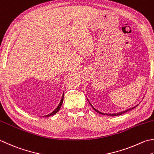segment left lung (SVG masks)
Returning <instances> with one entry per match:
<instances>
[{"mask_svg":"<svg viewBox=\"0 0 154 154\" xmlns=\"http://www.w3.org/2000/svg\"><path fill=\"white\" fill-rule=\"evenodd\" d=\"M87 100H88V99H87ZM88 101H89V100H88ZM89 103H90V105H91L93 109H94V110H95V111H97V113H100V114H102V115H107V116H120V115H122L123 113H125V112H127V111H130V110H131V109H134V108H135V107H137V105H135V106L130 108V109H128L125 110V111H121V112H119V113H101V112H100V111H97L96 109H95V108L93 107V105L91 104V103H90V102H89Z\"/></svg>","mask_w":154,"mask_h":154,"instance_id":"8db88e82","label":"left lung"}]
</instances>
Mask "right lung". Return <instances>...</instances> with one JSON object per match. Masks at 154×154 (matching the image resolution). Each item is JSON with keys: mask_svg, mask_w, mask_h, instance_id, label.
<instances>
[{"mask_svg": "<svg viewBox=\"0 0 154 154\" xmlns=\"http://www.w3.org/2000/svg\"><path fill=\"white\" fill-rule=\"evenodd\" d=\"M63 98H64V93H63V95H62L61 100V101H60V103H59L58 106H57V107L56 108V109H55V110H54V111H53L52 113H49V114H48V115L45 116V117H49V116H53V115H55V114L56 113L58 112V111H59V109H60V108H61V105H62V103H63Z\"/></svg>", "mask_w": 154, "mask_h": 154, "instance_id": "right-lung-1", "label": "right lung"}]
</instances>
